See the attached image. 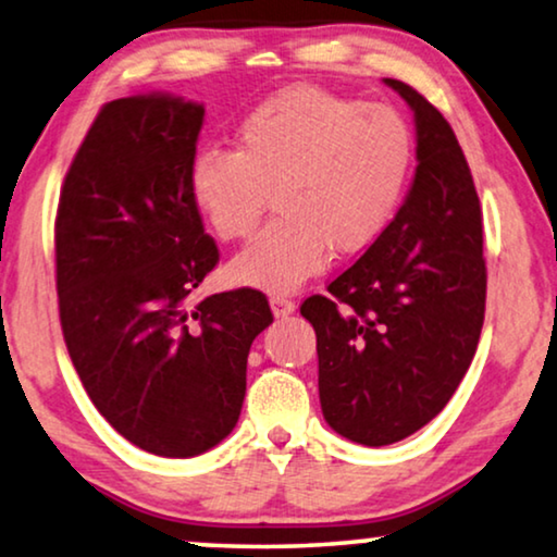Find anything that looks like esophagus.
<instances>
[{
  "instance_id": "esophagus-1",
  "label": "esophagus",
  "mask_w": 557,
  "mask_h": 557,
  "mask_svg": "<svg viewBox=\"0 0 557 557\" xmlns=\"http://www.w3.org/2000/svg\"><path fill=\"white\" fill-rule=\"evenodd\" d=\"M271 311L273 317H288L296 309V301L288 299L284 294H271Z\"/></svg>"
}]
</instances>
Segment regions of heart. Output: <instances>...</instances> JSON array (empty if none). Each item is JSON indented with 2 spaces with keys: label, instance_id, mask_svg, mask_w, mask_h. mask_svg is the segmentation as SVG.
<instances>
[{
  "label": "heart",
  "instance_id": "heart-1",
  "mask_svg": "<svg viewBox=\"0 0 557 557\" xmlns=\"http://www.w3.org/2000/svg\"><path fill=\"white\" fill-rule=\"evenodd\" d=\"M413 166V128L391 106L294 86L240 121L238 149L197 151L189 195L223 240L250 238L273 195L278 218L227 273L243 286L294 292L324 271L330 250L360 253L391 227Z\"/></svg>",
  "mask_w": 557,
  "mask_h": 557
}]
</instances>
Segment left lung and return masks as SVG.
Returning <instances> with one entry per match:
<instances>
[{
    "label": "left lung",
    "instance_id": "obj_1",
    "mask_svg": "<svg viewBox=\"0 0 557 557\" xmlns=\"http://www.w3.org/2000/svg\"><path fill=\"white\" fill-rule=\"evenodd\" d=\"M416 116V177L391 227L301 304L317 332L319 403L339 436L387 446L433 421L467 375L484 324L482 208L436 106L385 78Z\"/></svg>",
    "mask_w": 557,
    "mask_h": 557
}]
</instances>
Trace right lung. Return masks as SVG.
<instances>
[{"label":"right lung","mask_w":557,"mask_h":557,"mask_svg":"<svg viewBox=\"0 0 557 557\" xmlns=\"http://www.w3.org/2000/svg\"><path fill=\"white\" fill-rule=\"evenodd\" d=\"M205 109L170 94L106 103L60 189L55 284L67 355L106 421L144 451L187 459L238 423L256 288L189 296L218 246L189 195Z\"/></svg>","instance_id":"1"}]
</instances>
